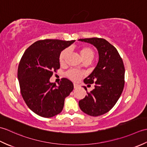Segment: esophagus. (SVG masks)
<instances>
[{
	"mask_svg": "<svg viewBox=\"0 0 147 147\" xmlns=\"http://www.w3.org/2000/svg\"><path fill=\"white\" fill-rule=\"evenodd\" d=\"M79 87V85H77V84H76V83H74V88H78Z\"/></svg>",
	"mask_w": 147,
	"mask_h": 147,
	"instance_id": "34e87169",
	"label": "esophagus"
}]
</instances>
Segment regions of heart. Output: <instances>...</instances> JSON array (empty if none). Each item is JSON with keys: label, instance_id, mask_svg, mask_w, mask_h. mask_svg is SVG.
I'll list each match as a JSON object with an SVG mask.
<instances>
[{"label": "heart", "instance_id": "heart-1", "mask_svg": "<svg viewBox=\"0 0 147 147\" xmlns=\"http://www.w3.org/2000/svg\"><path fill=\"white\" fill-rule=\"evenodd\" d=\"M67 52L68 49H65L64 50H62L60 54H59V62H60L61 64H63L65 62V57H66ZM79 52L81 57H82L83 60L85 62H90V61H92V59L93 58V56H94V51H93L92 48L87 45L80 47L79 49ZM65 74H66V76L69 78H70L71 80L73 81L78 80L80 78L82 77L83 76V73L82 72H80L76 69L69 70Z\"/></svg>", "mask_w": 147, "mask_h": 147}]
</instances>
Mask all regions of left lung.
Wrapping results in <instances>:
<instances>
[{
	"label": "left lung",
	"instance_id": "1",
	"mask_svg": "<svg viewBox=\"0 0 147 147\" xmlns=\"http://www.w3.org/2000/svg\"><path fill=\"white\" fill-rule=\"evenodd\" d=\"M94 45L98 52V64L84 80L86 84H95V88L79 101L83 112L98 116L107 113L116 104L124 86L125 69L117 49L107 40L100 38L79 39ZM84 88L87 91L85 86Z\"/></svg>",
	"mask_w": 147,
	"mask_h": 147
}]
</instances>
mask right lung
<instances>
[{
  "instance_id": "right-lung-1",
  "label": "right lung",
  "mask_w": 147,
  "mask_h": 147,
  "mask_svg": "<svg viewBox=\"0 0 147 147\" xmlns=\"http://www.w3.org/2000/svg\"><path fill=\"white\" fill-rule=\"evenodd\" d=\"M75 40H38L28 48L18 65V78L21 95L31 110L43 117L61 113L65 98L74 88L73 83L62 78L59 86L50 82L53 72L60 68L59 57L62 50Z\"/></svg>"
}]
</instances>
